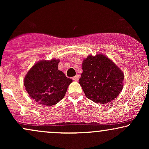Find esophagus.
Segmentation results:
<instances>
[{
  "label": "esophagus",
  "mask_w": 149,
  "mask_h": 149,
  "mask_svg": "<svg viewBox=\"0 0 149 149\" xmlns=\"http://www.w3.org/2000/svg\"><path fill=\"white\" fill-rule=\"evenodd\" d=\"M79 78H80L79 76H78V75H77V76L73 77V80H74V81H78V79H79Z\"/></svg>",
  "instance_id": "obj_1"
}]
</instances>
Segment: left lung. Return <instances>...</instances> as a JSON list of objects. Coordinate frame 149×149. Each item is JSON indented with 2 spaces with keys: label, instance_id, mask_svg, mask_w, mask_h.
<instances>
[{
  "label": "left lung",
  "instance_id": "left-lung-1",
  "mask_svg": "<svg viewBox=\"0 0 149 149\" xmlns=\"http://www.w3.org/2000/svg\"><path fill=\"white\" fill-rule=\"evenodd\" d=\"M79 83L85 96L97 104H107L123 90L124 75L106 56H88L83 63Z\"/></svg>",
  "mask_w": 149,
  "mask_h": 149
}]
</instances>
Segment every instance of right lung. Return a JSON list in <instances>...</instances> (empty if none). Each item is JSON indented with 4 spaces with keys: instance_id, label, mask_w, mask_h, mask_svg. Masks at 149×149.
Masks as SVG:
<instances>
[{
    "instance_id": "1",
    "label": "right lung",
    "mask_w": 149,
    "mask_h": 149,
    "mask_svg": "<svg viewBox=\"0 0 149 149\" xmlns=\"http://www.w3.org/2000/svg\"><path fill=\"white\" fill-rule=\"evenodd\" d=\"M59 62L57 59L39 61L25 76L26 90L37 103L52 106L64 97L72 80L58 70Z\"/></svg>"
}]
</instances>
